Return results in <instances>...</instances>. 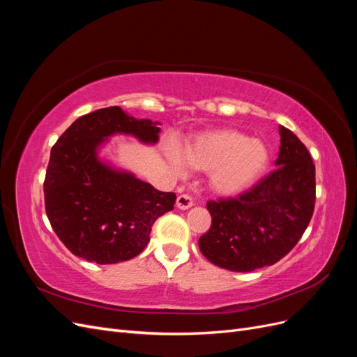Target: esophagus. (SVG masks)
I'll return each instance as SVG.
<instances>
[{"label": "esophagus", "mask_w": 357, "mask_h": 357, "mask_svg": "<svg viewBox=\"0 0 357 357\" xmlns=\"http://www.w3.org/2000/svg\"><path fill=\"white\" fill-rule=\"evenodd\" d=\"M176 205H177V208H180V210H189L193 205V199L188 195H178L177 201H176Z\"/></svg>", "instance_id": "obj_1"}]
</instances>
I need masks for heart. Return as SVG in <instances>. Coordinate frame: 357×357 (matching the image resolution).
Segmentation results:
<instances>
[{
	"mask_svg": "<svg viewBox=\"0 0 357 357\" xmlns=\"http://www.w3.org/2000/svg\"><path fill=\"white\" fill-rule=\"evenodd\" d=\"M169 167L185 172L188 165L208 172V189L219 197H235L253 188L271 162L269 147L261 138H250L234 128L210 129L183 147L165 149Z\"/></svg>",
	"mask_w": 357,
	"mask_h": 357,
	"instance_id": "1",
	"label": "heart"
}]
</instances>
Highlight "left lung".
<instances>
[{
    "instance_id": "1",
    "label": "left lung",
    "mask_w": 357,
    "mask_h": 357,
    "mask_svg": "<svg viewBox=\"0 0 357 357\" xmlns=\"http://www.w3.org/2000/svg\"><path fill=\"white\" fill-rule=\"evenodd\" d=\"M275 169L235 199L210 201L211 228L199 238L208 261L235 273L274 265L301 240L314 211L316 168L307 147L278 126Z\"/></svg>"
}]
</instances>
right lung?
Listing matches in <instances>:
<instances>
[{"label": "right lung", "mask_w": 357, "mask_h": 357, "mask_svg": "<svg viewBox=\"0 0 357 357\" xmlns=\"http://www.w3.org/2000/svg\"><path fill=\"white\" fill-rule=\"evenodd\" d=\"M159 125L107 107L79 117L52 147L46 213L73 255L100 265L129 261L147 245L155 220L174 208V192H159L100 156L116 135L155 146Z\"/></svg>", "instance_id": "add662e5"}]
</instances>
